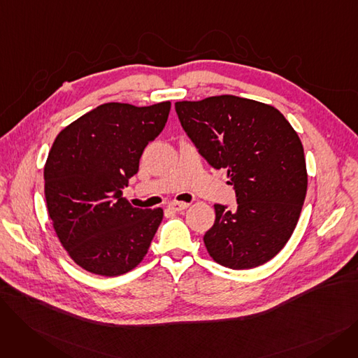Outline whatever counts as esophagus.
<instances>
[{
    "mask_svg": "<svg viewBox=\"0 0 358 358\" xmlns=\"http://www.w3.org/2000/svg\"><path fill=\"white\" fill-rule=\"evenodd\" d=\"M189 206H190L189 203H184V201H173L169 203V209H173L174 212H181L189 208Z\"/></svg>",
    "mask_w": 358,
    "mask_h": 358,
    "instance_id": "1",
    "label": "esophagus"
}]
</instances>
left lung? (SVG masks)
<instances>
[{
  "mask_svg": "<svg viewBox=\"0 0 358 358\" xmlns=\"http://www.w3.org/2000/svg\"><path fill=\"white\" fill-rule=\"evenodd\" d=\"M181 126L200 155L227 169L238 206L215 204L203 241L217 264L248 270L266 264L290 239L308 192L303 145L281 113L236 96L177 101Z\"/></svg>",
  "mask_w": 358,
  "mask_h": 358,
  "instance_id": "left-lung-1",
  "label": "left lung"
}]
</instances>
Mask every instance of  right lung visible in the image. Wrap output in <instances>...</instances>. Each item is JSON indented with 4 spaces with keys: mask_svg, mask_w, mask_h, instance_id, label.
Instances as JSON below:
<instances>
[{
    "mask_svg": "<svg viewBox=\"0 0 358 358\" xmlns=\"http://www.w3.org/2000/svg\"><path fill=\"white\" fill-rule=\"evenodd\" d=\"M169 108V101L106 103L56 136L43 171L48 213L62 247L85 271L122 275L146 255L164 212L134 208L120 189L138 173Z\"/></svg>",
    "mask_w": 358,
    "mask_h": 358,
    "instance_id": "add662e5",
    "label": "right lung"
}]
</instances>
